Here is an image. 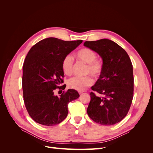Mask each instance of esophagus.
<instances>
[{"instance_id": "esophagus-1", "label": "esophagus", "mask_w": 153, "mask_h": 153, "mask_svg": "<svg viewBox=\"0 0 153 153\" xmlns=\"http://www.w3.org/2000/svg\"><path fill=\"white\" fill-rule=\"evenodd\" d=\"M83 92H84V91H78V93H79L80 94H82Z\"/></svg>"}]
</instances>
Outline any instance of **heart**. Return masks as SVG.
<instances>
[{
    "mask_svg": "<svg viewBox=\"0 0 153 153\" xmlns=\"http://www.w3.org/2000/svg\"><path fill=\"white\" fill-rule=\"evenodd\" d=\"M78 60L87 64L85 69V74H91L95 78L100 76L103 71V62L99 59H96L97 55L95 52L89 48H82L76 53ZM62 69L66 75H70L73 72V58L71 55H66L62 61ZM68 85L69 88L79 91H83L86 87L93 84V80L90 76L83 77L74 76L68 80Z\"/></svg>",
    "mask_w": 153,
    "mask_h": 153,
    "instance_id": "obj_1",
    "label": "heart"
}]
</instances>
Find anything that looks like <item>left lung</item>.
<instances>
[{
  "label": "left lung",
  "mask_w": 153,
  "mask_h": 153,
  "mask_svg": "<svg viewBox=\"0 0 153 153\" xmlns=\"http://www.w3.org/2000/svg\"><path fill=\"white\" fill-rule=\"evenodd\" d=\"M85 47L94 51L103 60V71L92 86L87 109L96 123L110 126L126 117L133 97V66L129 55L116 43L108 39L85 41Z\"/></svg>",
  "instance_id": "8db88e82"
}]
</instances>
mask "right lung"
Segmentation results:
<instances>
[{"label": "right lung", "mask_w": 153, "mask_h": 153, "mask_svg": "<svg viewBox=\"0 0 153 153\" xmlns=\"http://www.w3.org/2000/svg\"><path fill=\"white\" fill-rule=\"evenodd\" d=\"M82 40L66 41L48 38L39 41L27 53L23 66L22 88L26 109L34 121L45 126L61 123L68 114V103L79 98L78 92L68 89L60 96L57 88L64 89L62 61Z\"/></svg>", "instance_id": "1"}]
</instances>
